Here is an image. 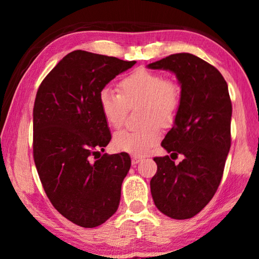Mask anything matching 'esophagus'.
Segmentation results:
<instances>
[{"label": "esophagus", "instance_id": "obj_1", "mask_svg": "<svg viewBox=\"0 0 259 259\" xmlns=\"http://www.w3.org/2000/svg\"><path fill=\"white\" fill-rule=\"evenodd\" d=\"M142 160H143L142 156H138V155H133V156H131V163H133V164H137Z\"/></svg>", "mask_w": 259, "mask_h": 259}]
</instances>
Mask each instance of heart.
Listing matches in <instances>:
<instances>
[{"label": "heart", "mask_w": 259, "mask_h": 259, "mask_svg": "<svg viewBox=\"0 0 259 259\" xmlns=\"http://www.w3.org/2000/svg\"><path fill=\"white\" fill-rule=\"evenodd\" d=\"M120 95L104 88L98 104L105 121L114 129L124 124L129 108L143 104L142 121L138 129L122 130L114 136L119 151L143 155L159 142L161 126L174 123L182 102V89L176 81L164 78L159 73L136 69L119 83Z\"/></svg>", "instance_id": "heart-1"}]
</instances>
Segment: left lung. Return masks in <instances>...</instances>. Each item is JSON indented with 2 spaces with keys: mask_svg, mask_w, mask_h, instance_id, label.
<instances>
[{
  "mask_svg": "<svg viewBox=\"0 0 259 259\" xmlns=\"http://www.w3.org/2000/svg\"><path fill=\"white\" fill-rule=\"evenodd\" d=\"M176 74L182 102L174 126L161 146L171 156L154 157L157 171L151 179L156 208L174 219L199 213L221 184L231 147L232 103L225 78L216 67L191 54H175L147 66Z\"/></svg>",
  "mask_w": 259,
  "mask_h": 259,
  "instance_id": "1",
  "label": "left lung"
}]
</instances>
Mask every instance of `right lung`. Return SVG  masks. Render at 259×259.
I'll return each mask as SVG.
<instances>
[{
    "instance_id": "add662e5",
    "label": "right lung",
    "mask_w": 259,
    "mask_h": 259,
    "mask_svg": "<svg viewBox=\"0 0 259 259\" xmlns=\"http://www.w3.org/2000/svg\"><path fill=\"white\" fill-rule=\"evenodd\" d=\"M136 61L69 52L38 87L33 109V156L52 205L82 227L102 225L117 210L128 153L104 155L112 136L98 104L105 85Z\"/></svg>"
}]
</instances>
